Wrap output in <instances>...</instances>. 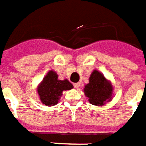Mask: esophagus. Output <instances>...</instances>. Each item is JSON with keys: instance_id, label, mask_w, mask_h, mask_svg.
Returning a JSON list of instances; mask_svg holds the SVG:
<instances>
[{"instance_id": "obj_1", "label": "esophagus", "mask_w": 146, "mask_h": 146, "mask_svg": "<svg viewBox=\"0 0 146 146\" xmlns=\"http://www.w3.org/2000/svg\"><path fill=\"white\" fill-rule=\"evenodd\" d=\"M73 86H74L75 89H78V88L80 87V83H75V84L73 85Z\"/></svg>"}]
</instances>
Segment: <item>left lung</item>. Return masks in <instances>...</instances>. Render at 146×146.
Instances as JSON below:
<instances>
[{
	"label": "left lung",
	"instance_id": "left-lung-1",
	"mask_svg": "<svg viewBox=\"0 0 146 146\" xmlns=\"http://www.w3.org/2000/svg\"><path fill=\"white\" fill-rule=\"evenodd\" d=\"M84 92L92 105L102 106L111 100L113 87L102 73L94 70L90 75V83L85 86Z\"/></svg>",
	"mask_w": 146,
	"mask_h": 146
}]
</instances>
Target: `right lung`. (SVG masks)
Masks as SVG:
<instances>
[{"label":"right lung","mask_w":146,"mask_h":146,"mask_svg":"<svg viewBox=\"0 0 146 146\" xmlns=\"http://www.w3.org/2000/svg\"><path fill=\"white\" fill-rule=\"evenodd\" d=\"M55 72L49 71L40 84L37 92L41 102L48 106H53L58 103L61 94L64 90L73 89V85L68 80H58Z\"/></svg>","instance_id":"right-lung-1"}]
</instances>
